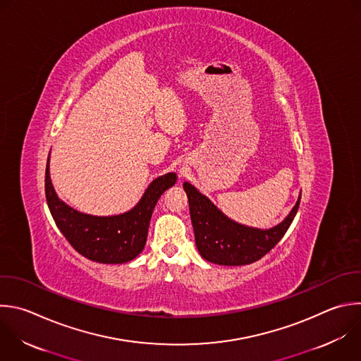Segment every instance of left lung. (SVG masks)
Segmentation results:
<instances>
[{
    "mask_svg": "<svg viewBox=\"0 0 361 361\" xmlns=\"http://www.w3.org/2000/svg\"><path fill=\"white\" fill-rule=\"evenodd\" d=\"M188 197L195 245L204 259L218 265H250L265 257L286 233L300 202L276 226L258 229L229 219L190 183L183 184Z\"/></svg>",
    "mask_w": 361,
    "mask_h": 361,
    "instance_id": "8db88e82",
    "label": "left lung"
}]
</instances>
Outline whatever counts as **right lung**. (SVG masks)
Returning a JSON list of instances; mask_svg holds the SVG:
<instances>
[{
	"label": "right lung",
	"mask_w": 361,
	"mask_h": 361,
	"mask_svg": "<svg viewBox=\"0 0 361 361\" xmlns=\"http://www.w3.org/2000/svg\"><path fill=\"white\" fill-rule=\"evenodd\" d=\"M177 181L174 173L156 178L135 208L125 214L96 216L79 212L56 195L49 157L45 171V195L51 215L68 243L85 258L99 264H125L145 248L153 209L161 194Z\"/></svg>",
	"instance_id": "add662e5"
}]
</instances>
